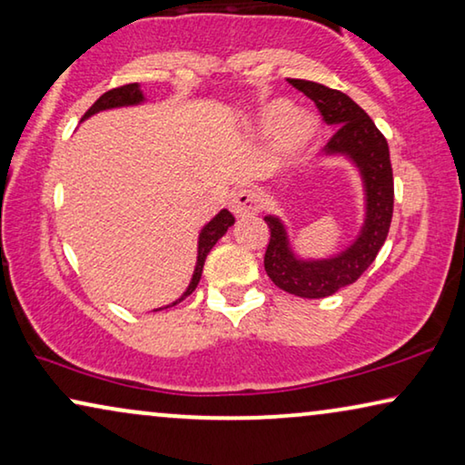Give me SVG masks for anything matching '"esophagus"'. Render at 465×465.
Instances as JSON below:
<instances>
[{"label":"esophagus","mask_w":465,"mask_h":465,"mask_svg":"<svg viewBox=\"0 0 465 465\" xmlns=\"http://www.w3.org/2000/svg\"><path fill=\"white\" fill-rule=\"evenodd\" d=\"M230 211L235 217H251L259 211V195L252 189H238L230 200Z\"/></svg>","instance_id":"esophagus-1"}]
</instances>
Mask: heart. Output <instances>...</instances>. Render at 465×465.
Instances as JSON below:
<instances>
[{"mask_svg": "<svg viewBox=\"0 0 465 465\" xmlns=\"http://www.w3.org/2000/svg\"><path fill=\"white\" fill-rule=\"evenodd\" d=\"M257 133L263 136L278 134V153L280 158L292 160L297 158L301 152H305L312 145L318 134V122L316 117L307 111H292V104L284 99H276L267 103L263 109L259 111L257 120Z\"/></svg>", "mask_w": 465, "mask_h": 465, "instance_id": "heart-1", "label": "heart"}]
</instances>
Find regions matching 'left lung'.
<instances>
[{"mask_svg":"<svg viewBox=\"0 0 465 465\" xmlns=\"http://www.w3.org/2000/svg\"><path fill=\"white\" fill-rule=\"evenodd\" d=\"M289 84L316 103L324 122L335 128V134L324 147V158L350 160L361 174L364 189L361 232L343 251L331 257H299L282 219L276 214L263 217L270 227V244L263 263L272 282L291 295L322 299L354 284L375 261L379 248L388 238L394 213V176L388 141L348 94L307 80H289Z\"/></svg>","mask_w":465,"mask_h":465,"instance_id":"obj_1","label":"left lung"}]
</instances>
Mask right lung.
I'll return each instance as SVG.
<instances>
[{
  "mask_svg": "<svg viewBox=\"0 0 465 465\" xmlns=\"http://www.w3.org/2000/svg\"><path fill=\"white\" fill-rule=\"evenodd\" d=\"M145 94H143V90L139 84H126V86L122 88H114L109 90V93H104L103 96L96 99V103L93 104L86 111V115H84V120H88V117H93L94 114H101V111H107V109H120V107H134V104H141L145 103ZM235 223L233 214L223 208L219 214H214V217L208 221V223L202 227L200 235H198V261H195V267H193V276H192V282L185 289L183 295L173 301V303H168L166 307H173L176 303H181L183 299L192 295L195 291V286H198L200 278H202V270H204V261L208 257V252L213 251V246L217 244V242L223 238L225 232L230 230V227ZM160 310H164V307H160ZM160 310H153V312H160Z\"/></svg>",
  "mask_w": 465,
  "mask_h": 465,
  "instance_id": "right-lung-1",
  "label": "right lung"
}]
</instances>
